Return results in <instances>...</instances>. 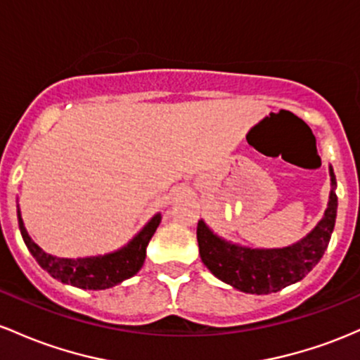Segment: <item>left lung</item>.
Masks as SVG:
<instances>
[{
  "label": "left lung",
  "instance_id": "obj_1",
  "mask_svg": "<svg viewBox=\"0 0 360 360\" xmlns=\"http://www.w3.org/2000/svg\"><path fill=\"white\" fill-rule=\"evenodd\" d=\"M330 176L332 192L323 219L308 236L285 248L260 250L233 245L214 234L204 221H199L197 241L205 267L226 284L248 294L277 292L300 282L321 260L332 238L338 205L332 167Z\"/></svg>",
  "mask_w": 360,
  "mask_h": 360
}]
</instances>
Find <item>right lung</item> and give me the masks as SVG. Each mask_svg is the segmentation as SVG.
Returning <instances> with one entry per match:
<instances>
[{
    "label": "right lung",
    "instance_id": "add662e5",
    "mask_svg": "<svg viewBox=\"0 0 360 360\" xmlns=\"http://www.w3.org/2000/svg\"><path fill=\"white\" fill-rule=\"evenodd\" d=\"M160 221L161 216L156 214L124 248L114 253L86 258H58L42 252V248L32 241L18 211L20 233L40 267L64 284L90 290L114 288L126 278L136 276L143 267L144 258H146V246L160 226Z\"/></svg>",
    "mask_w": 360,
    "mask_h": 360
}]
</instances>
